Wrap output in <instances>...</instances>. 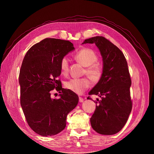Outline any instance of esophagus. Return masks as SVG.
<instances>
[{
	"instance_id": "esophagus-1",
	"label": "esophagus",
	"mask_w": 154,
	"mask_h": 154,
	"mask_svg": "<svg viewBox=\"0 0 154 154\" xmlns=\"http://www.w3.org/2000/svg\"><path fill=\"white\" fill-rule=\"evenodd\" d=\"M83 101H84V98L82 97H79V102H82Z\"/></svg>"
}]
</instances>
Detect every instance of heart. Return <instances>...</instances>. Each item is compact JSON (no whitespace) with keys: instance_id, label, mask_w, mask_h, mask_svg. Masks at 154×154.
<instances>
[{"instance_id":"obj_1","label":"heart","mask_w":154,"mask_h":154,"mask_svg":"<svg viewBox=\"0 0 154 154\" xmlns=\"http://www.w3.org/2000/svg\"><path fill=\"white\" fill-rule=\"evenodd\" d=\"M75 59L83 66L86 67L84 74L90 78L92 82H99L103 74V70L97 63L99 57L91 48H84L75 55ZM60 69L62 74L66 75L69 72V60L63 57L60 62ZM91 85V81L87 77L70 79L65 83V87L78 94L84 92Z\"/></svg>"}]
</instances>
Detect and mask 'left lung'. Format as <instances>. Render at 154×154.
<instances>
[{
	"mask_svg": "<svg viewBox=\"0 0 154 154\" xmlns=\"http://www.w3.org/2000/svg\"><path fill=\"white\" fill-rule=\"evenodd\" d=\"M95 44L103 58V74L100 81L88 93L99 96L91 118L94 130L102 135L119 132L126 124L132 109L130 88L132 80L122 52L109 40L96 36L83 44ZM88 99H92L90 96Z\"/></svg>",
	"mask_w": 154,
	"mask_h": 154,
	"instance_id": "1",
	"label": "left lung"
}]
</instances>
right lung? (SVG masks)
Instances as JSON below:
<instances>
[{"label": "right lung", "instance_id": "1", "mask_svg": "<svg viewBox=\"0 0 154 154\" xmlns=\"http://www.w3.org/2000/svg\"><path fill=\"white\" fill-rule=\"evenodd\" d=\"M74 49L69 40L46 38L32 46L23 59L19 74L20 105L30 127L42 136L62 131L67 114L79 102L78 95L62 88L59 79L61 59ZM54 88L61 93L60 99L51 98Z\"/></svg>", "mask_w": 154, "mask_h": 154}]
</instances>
